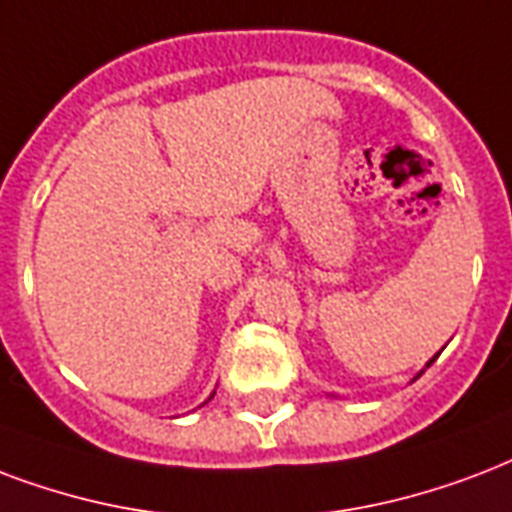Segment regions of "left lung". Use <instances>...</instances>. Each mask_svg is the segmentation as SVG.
I'll return each mask as SVG.
<instances>
[{
    "mask_svg": "<svg viewBox=\"0 0 512 512\" xmlns=\"http://www.w3.org/2000/svg\"><path fill=\"white\" fill-rule=\"evenodd\" d=\"M438 354H440V351H438ZM438 354H435V357H438ZM435 357H432V360L427 362V368H429V365H432V362H435ZM421 373H424V370H421ZM421 373H419V376H421ZM419 376H416V378H419Z\"/></svg>",
    "mask_w": 512,
    "mask_h": 512,
    "instance_id": "8db88e82",
    "label": "left lung"
}]
</instances>
